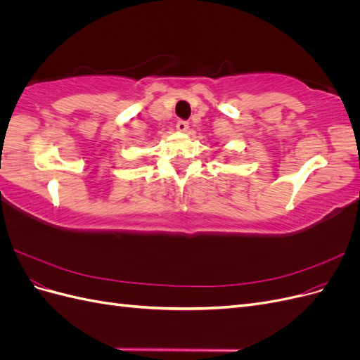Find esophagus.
I'll list each match as a JSON object with an SVG mask.
<instances>
[{
  "instance_id": "34e87169",
  "label": "esophagus",
  "mask_w": 360,
  "mask_h": 360,
  "mask_svg": "<svg viewBox=\"0 0 360 360\" xmlns=\"http://www.w3.org/2000/svg\"><path fill=\"white\" fill-rule=\"evenodd\" d=\"M176 127H177L179 132H186V130L189 129V124H188L186 122H183V120H179L177 124H176Z\"/></svg>"
}]
</instances>
